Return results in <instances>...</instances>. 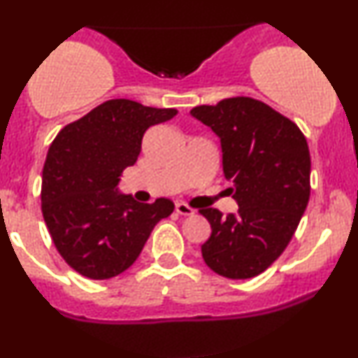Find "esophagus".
I'll return each mask as SVG.
<instances>
[{
	"mask_svg": "<svg viewBox=\"0 0 358 358\" xmlns=\"http://www.w3.org/2000/svg\"><path fill=\"white\" fill-rule=\"evenodd\" d=\"M175 210H176V213H180V215H185V217H190V215H193V213H195V210H193L192 207H188V205L183 203V202L176 203Z\"/></svg>",
	"mask_w": 358,
	"mask_h": 358,
	"instance_id": "1",
	"label": "esophagus"
}]
</instances>
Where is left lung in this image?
<instances>
[{"label": "left lung", "instance_id": "obj_1", "mask_svg": "<svg viewBox=\"0 0 358 358\" xmlns=\"http://www.w3.org/2000/svg\"><path fill=\"white\" fill-rule=\"evenodd\" d=\"M190 114L220 138L222 166L239 205L222 215L202 208L212 234L202 245L205 264L229 279L264 273L294 236L310 200L311 159L293 121L252 97L196 106Z\"/></svg>", "mask_w": 358, "mask_h": 358}]
</instances>
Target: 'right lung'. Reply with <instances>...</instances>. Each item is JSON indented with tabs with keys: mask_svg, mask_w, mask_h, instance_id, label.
Masks as SVG:
<instances>
[{
	"mask_svg": "<svg viewBox=\"0 0 358 358\" xmlns=\"http://www.w3.org/2000/svg\"><path fill=\"white\" fill-rule=\"evenodd\" d=\"M176 113L110 99L65 126L48 148L43 219L60 256L82 276L121 274L141 254L155 225L173 212L171 200L139 203L122 195L117 183L136 163L148 127Z\"/></svg>",
	"mask_w": 358,
	"mask_h": 358,
	"instance_id": "add662e5",
	"label": "right lung"
}]
</instances>
